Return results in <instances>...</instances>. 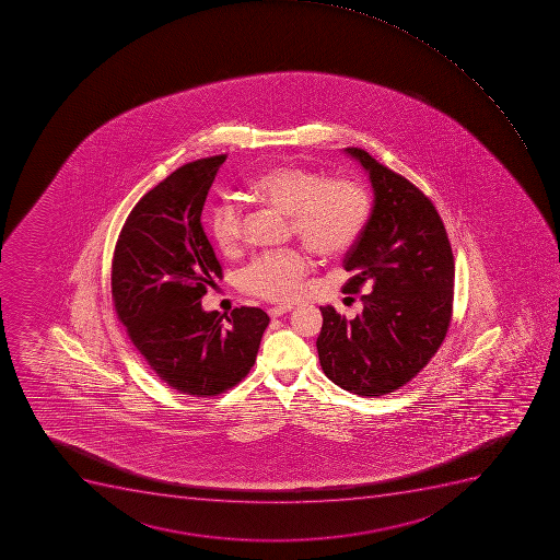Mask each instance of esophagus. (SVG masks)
<instances>
[{
	"mask_svg": "<svg viewBox=\"0 0 560 560\" xmlns=\"http://www.w3.org/2000/svg\"><path fill=\"white\" fill-rule=\"evenodd\" d=\"M292 311V306H272V308H269V316L271 317H280L283 316V314H288V312Z\"/></svg>",
	"mask_w": 560,
	"mask_h": 560,
	"instance_id": "obj_1",
	"label": "esophagus"
}]
</instances>
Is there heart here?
Here are the masks:
<instances>
[{
	"instance_id": "b5f03b06",
	"label": "heart",
	"mask_w": 560,
	"mask_h": 560,
	"mask_svg": "<svg viewBox=\"0 0 560 560\" xmlns=\"http://www.w3.org/2000/svg\"><path fill=\"white\" fill-rule=\"evenodd\" d=\"M252 192L278 212L289 215L291 229L303 243L323 257H336L355 243L370 215V198L350 180H323L314 171L277 166L255 178ZM210 230L218 248L232 255L244 237L243 212L234 201H221L210 215ZM308 271V260L296 249L255 258L238 277L249 294L289 302L296 296Z\"/></svg>"
}]
</instances>
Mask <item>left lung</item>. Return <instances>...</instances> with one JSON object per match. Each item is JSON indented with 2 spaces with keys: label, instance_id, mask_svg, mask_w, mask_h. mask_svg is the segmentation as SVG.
Returning <instances> with one entry per match:
<instances>
[{
  "label": "left lung",
  "instance_id": "1",
  "mask_svg": "<svg viewBox=\"0 0 560 560\" xmlns=\"http://www.w3.org/2000/svg\"><path fill=\"white\" fill-rule=\"evenodd\" d=\"M373 189V207L346 254L353 272L342 291L364 305L353 319L322 306L316 346L325 375L359 396H382L407 384L443 345L452 319V246L432 201L368 151L345 148Z\"/></svg>",
  "mask_w": 560,
  "mask_h": 560
}]
</instances>
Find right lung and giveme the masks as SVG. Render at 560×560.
<instances>
[{
    "label": "right lung",
    "instance_id": "1",
    "mask_svg": "<svg viewBox=\"0 0 560 560\" xmlns=\"http://www.w3.org/2000/svg\"><path fill=\"white\" fill-rule=\"evenodd\" d=\"M226 155L190 162L142 196L117 238V316L150 370L178 393L215 396L255 364L269 316L241 306L219 316L201 298L221 277L201 224L205 200Z\"/></svg>",
    "mask_w": 560,
    "mask_h": 560
}]
</instances>
